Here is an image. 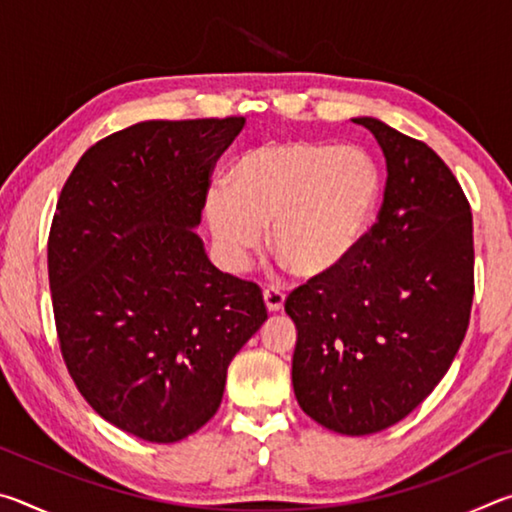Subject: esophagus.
I'll return each instance as SVG.
<instances>
[{"mask_svg":"<svg viewBox=\"0 0 512 512\" xmlns=\"http://www.w3.org/2000/svg\"><path fill=\"white\" fill-rule=\"evenodd\" d=\"M264 305L268 314H277V311L284 309V293L277 289H264Z\"/></svg>","mask_w":512,"mask_h":512,"instance_id":"esophagus-1","label":"esophagus"}]
</instances>
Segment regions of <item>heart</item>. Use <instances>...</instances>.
<instances>
[{"instance_id":"obj_1","label":"heart","mask_w":512,"mask_h":512,"mask_svg":"<svg viewBox=\"0 0 512 512\" xmlns=\"http://www.w3.org/2000/svg\"><path fill=\"white\" fill-rule=\"evenodd\" d=\"M232 187L205 192L216 255L246 271L271 225V250L307 280L350 262L366 241L381 201V178L366 151L320 142H266L241 155Z\"/></svg>"}]
</instances>
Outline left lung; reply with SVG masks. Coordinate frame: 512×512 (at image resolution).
Segmentation results:
<instances>
[{
	"instance_id": "left-lung-1",
	"label": "left lung",
	"mask_w": 512,
	"mask_h": 512,
	"mask_svg": "<svg viewBox=\"0 0 512 512\" xmlns=\"http://www.w3.org/2000/svg\"><path fill=\"white\" fill-rule=\"evenodd\" d=\"M386 160L384 203L339 271L289 296L300 409L343 436L393 427L427 397L465 339L474 296L470 203L427 144L357 117Z\"/></svg>"
}]
</instances>
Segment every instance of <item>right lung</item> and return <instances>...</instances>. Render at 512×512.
I'll use <instances>...</instances> for the list:
<instances>
[{
    "instance_id": "obj_1",
    "label": "right lung",
    "mask_w": 512,
    "mask_h": 512,
    "mask_svg": "<svg viewBox=\"0 0 512 512\" xmlns=\"http://www.w3.org/2000/svg\"><path fill=\"white\" fill-rule=\"evenodd\" d=\"M244 117L140 121L85 151L49 232L60 350L103 420L178 443L219 411L230 361L264 325L257 284L196 235L210 171Z\"/></svg>"
}]
</instances>
